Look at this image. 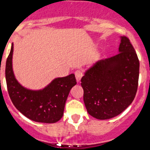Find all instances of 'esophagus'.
I'll use <instances>...</instances> for the list:
<instances>
[{"mask_svg":"<svg viewBox=\"0 0 150 150\" xmlns=\"http://www.w3.org/2000/svg\"><path fill=\"white\" fill-rule=\"evenodd\" d=\"M75 78H76V81L78 82H80L81 80V78L83 77V73L81 70H77L76 72H75Z\"/></svg>","mask_w":150,"mask_h":150,"instance_id":"esophagus-1","label":"esophagus"}]
</instances>
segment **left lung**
I'll use <instances>...</instances> for the list:
<instances>
[{
	"instance_id": "8db88e82",
	"label": "left lung",
	"mask_w": 150,
	"mask_h": 150,
	"mask_svg": "<svg viewBox=\"0 0 150 150\" xmlns=\"http://www.w3.org/2000/svg\"><path fill=\"white\" fill-rule=\"evenodd\" d=\"M139 76L137 54L129 39L120 36L118 54L97 61L81 78L88 114L103 120L121 114L134 100Z\"/></svg>"
}]
</instances>
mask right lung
Returning a JSON list of instances; mask_svg holds the SVG:
<instances>
[{
	"label": "right lung",
	"instance_id": "right-lung-1",
	"mask_svg": "<svg viewBox=\"0 0 150 150\" xmlns=\"http://www.w3.org/2000/svg\"><path fill=\"white\" fill-rule=\"evenodd\" d=\"M14 44L6 64L7 89L11 102L25 117L37 122L55 123L63 117L65 103L71 88L76 85L73 73L53 79L45 88L32 90L23 86L14 76L12 68Z\"/></svg>",
	"mask_w": 150,
	"mask_h": 150
}]
</instances>
